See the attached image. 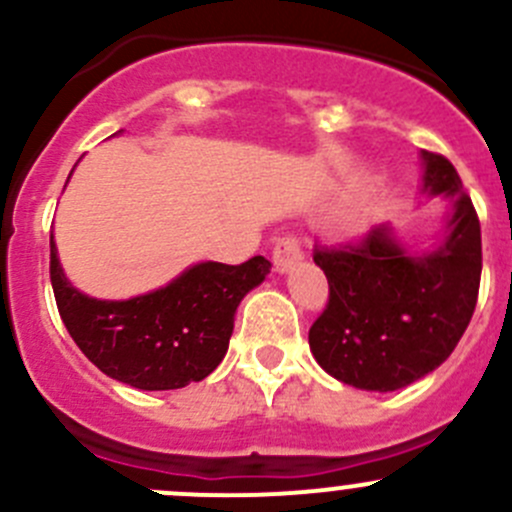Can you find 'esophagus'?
I'll use <instances>...</instances> for the list:
<instances>
[{
	"label": "esophagus",
	"mask_w": 512,
	"mask_h": 512,
	"mask_svg": "<svg viewBox=\"0 0 512 512\" xmlns=\"http://www.w3.org/2000/svg\"><path fill=\"white\" fill-rule=\"evenodd\" d=\"M302 257H304L302 242H299L294 235L282 237V240L275 245V250H272V262H275L277 272H287L289 267L297 265Z\"/></svg>",
	"instance_id": "34e87169"
}]
</instances>
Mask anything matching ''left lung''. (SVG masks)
I'll return each instance as SVG.
<instances>
[{
	"mask_svg": "<svg viewBox=\"0 0 512 512\" xmlns=\"http://www.w3.org/2000/svg\"><path fill=\"white\" fill-rule=\"evenodd\" d=\"M423 190L451 198L441 245L411 255L389 225L314 247L329 302L309 327V349L327 374L366 391H396L451 356L478 302L480 223L456 168L421 151Z\"/></svg>",
	"mask_w": 512,
	"mask_h": 512,
	"instance_id": "left-lung-1",
	"label": "left lung"
}]
</instances>
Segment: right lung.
Returning a JSON list of instances; mask_svg holds the SVG:
<instances>
[{
	"label": "right lung",
	"mask_w": 512,
	"mask_h": 512,
	"mask_svg": "<svg viewBox=\"0 0 512 512\" xmlns=\"http://www.w3.org/2000/svg\"><path fill=\"white\" fill-rule=\"evenodd\" d=\"M270 267L262 255L242 265L200 262L156 292L103 302L71 287L51 237L49 275L61 319L89 361L133 389L168 391L215 371L230 344L237 304Z\"/></svg>",
	"instance_id": "obj_1"
}]
</instances>
